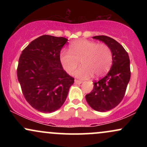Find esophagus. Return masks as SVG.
I'll return each mask as SVG.
<instances>
[{
    "mask_svg": "<svg viewBox=\"0 0 147 147\" xmlns=\"http://www.w3.org/2000/svg\"><path fill=\"white\" fill-rule=\"evenodd\" d=\"M82 81H81V80H77V79H75V84H82Z\"/></svg>",
    "mask_w": 147,
    "mask_h": 147,
    "instance_id": "1",
    "label": "esophagus"
}]
</instances>
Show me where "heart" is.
<instances>
[{
	"label": "heart",
	"mask_w": 147,
	"mask_h": 147,
	"mask_svg": "<svg viewBox=\"0 0 147 147\" xmlns=\"http://www.w3.org/2000/svg\"><path fill=\"white\" fill-rule=\"evenodd\" d=\"M59 59L68 74L73 73L81 61L82 66L75 72L77 77L87 78L92 75L94 77H99L110 70L113 63V52L106 44L80 39L72 42L70 51L62 50Z\"/></svg>",
	"instance_id": "heart-1"
}]
</instances>
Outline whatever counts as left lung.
<instances>
[{
	"label": "left lung",
	"instance_id": "8db88e82",
	"mask_svg": "<svg viewBox=\"0 0 147 147\" xmlns=\"http://www.w3.org/2000/svg\"><path fill=\"white\" fill-rule=\"evenodd\" d=\"M92 38L110 47L113 65L105 77L95 81L93 89L86 95V99L92 109L106 112L116 107L124 98L131 77L130 59L125 49L113 38L104 35Z\"/></svg>",
	"mask_w": 147,
	"mask_h": 147
}]
</instances>
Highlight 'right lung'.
Listing matches in <instances>:
<instances>
[{
    "label": "right lung",
    "mask_w": 147,
    "mask_h": 147,
    "mask_svg": "<svg viewBox=\"0 0 147 147\" xmlns=\"http://www.w3.org/2000/svg\"><path fill=\"white\" fill-rule=\"evenodd\" d=\"M68 39L43 35L24 50L18 60V80L26 101L42 113L61 107L74 78L63 70L59 56Z\"/></svg>",
    "instance_id": "add662e5"
}]
</instances>
